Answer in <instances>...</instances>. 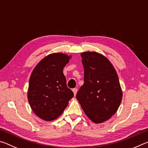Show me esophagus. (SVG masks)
I'll list each match as a JSON object with an SVG mask.
<instances>
[{
    "label": "esophagus",
    "instance_id": "34e87169",
    "mask_svg": "<svg viewBox=\"0 0 148 148\" xmlns=\"http://www.w3.org/2000/svg\"><path fill=\"white\" fill-rule=\"evenodd\" d=\"M72 91H73L74 96H76V93H77V88H74L73 89H72Z\"/></svg>",
    "mask_w": 148,
    "mask_h": 148
}]
</instances>
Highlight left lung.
<instances>
[{"instance_id":"obj_1","label":"left lung","mask_w":148,"mask_h":148,"mask_svg":"<svg viewBox=\"0 0 148 148\" xmlns=\"http://www.w3.org/2000/svg\"><path fill=\"white\" fill-rule=\"evenodd\" d=\"M84 84L76 94L87 116L95 123L109 119L117 112L122 100L118 76L106 57L97 52L81 54Z\"/></svg>"}]
</instances>
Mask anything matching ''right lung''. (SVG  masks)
I'll use <instances>...</instances> for the list:
<instances>
[{
	"instance_id": "1",
	"label": "right lung",
	"mask_w": 148,
	"mask_h": 148,
	"mask_svg": "<svg viewBox=\"0 0 148 148\" xmlns=\"http://www.w3.org/2000/svg\"><path fill=\"white\" fill-rule=\"evenodd\" d=\"M71 57L61 53L50 54L32 71L27 97L32 111L40 118L46 121L56 119L74 97L62 72Z\"/></svg>"
}]
</instances>
